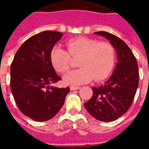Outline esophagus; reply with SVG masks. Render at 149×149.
Masks as SVG:
<instances>
[{
    "mask_svg": "<svg viewBox=\"0 0 149 149\" xmlns=\"http://www.w3.org/2000/svg\"><path fill=\"white\" fill-rule=\"evenodd\" d=\"M80 87L78 86H70V90L73 91V90H77V89H79Z\"/></svg>",
    "mask_w": 149,
    "mask_h": 149,
    "instance_id": "34e87169",
    "label": "esophagus"
}]
</instances>
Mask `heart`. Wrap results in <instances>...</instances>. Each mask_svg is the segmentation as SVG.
<instances>
[{"mask_svg":"<svg viewBox=\"0 0 149 149\" xmlns=\"http://www.w3.org/2000/svg\"><path fill=\"white\" fill-rule=\"evenodd\" d=\"M68 52L61 46H54L49 54L51 64L56 71L65 73L71 67L72 57H79L80 68L65 76L66 84L77 85L88 83L93 79L96 81L107 78L115 65L114 47L109 42L88 37H77L66 42Z\"/></svg>","mask_w":149,"mask_h":149,"instance_id":"heart-1","label":"heart"}]
</instances>
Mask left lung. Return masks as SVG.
<instances>
[{"mask_svg":"<svg viewBox=\"0 0 149 149\" xmlns=\"http://www.w3.org/2000/svg\"><path fill=\"white\" fill-rule=\"evenodd\" d=\"M95 34L109 40L117 54V62L109 79L99 87H93V97L84 107L100 121H113L132 105L139 84L136 59L126 43L115 35L100 31Z\"/></svg>","mask_w":149,"mask_h":149,"instance_id":"obj_1","label":"left lung"}]
</instances>
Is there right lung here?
Returning a JSON list of instances; mask_svg holds the SVG:
<instances>
[{
	"mask_svg": "<svg viewBox=\"0 0 149 149\" xmlns=\"http://www.w3.org/2000/svg\"><path fill=\"white\" fill-rule=\"evenodd\" d=\"M63 36L44 31L24 41L16 52L10 68V88L21 112L35 121L56 115L70 88L53 87L61 80L50 61V51Z\"/></svg>",
	"mask_w": 149,
	"mask_h": 149,
	"instance_id": "right-lung-1",
	"label": "right lung"
}]
</instances>
